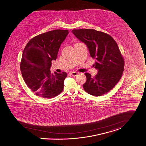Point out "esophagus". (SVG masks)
<instances>
[{"label":"esophagus","instance_id":"1","mask_svg":"<svg viewBox=\"0 0 146 146\" xmlns=\"http://www.w3.org/2000/svg\"><path fill=\"white\" fill-rule=\"evenodd\" d=\"M70 74L72 76H77L78 73L76 72H70Z\"/></svg>","mask_w":146,"mask_h":146}]
</instances>
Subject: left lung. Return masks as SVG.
I'll list each match as a JSON object with an SVG mask.
<instances>
[{
    "instance_id": "1",
    "label": "left lung",
    "mask_w": 146,
    "mask_h": 146,
    "mask_svg": "<svg viewBox=\"0 0 146 146\" xmlns=\"http://www.w3.org/2000/svg\"><path fill=\"white\" fill-rule=\"evenodd\" d=\"M72 33L86 44L91 57L96 60L94 66L98 72L94 78L85 73L84 90L98 96L109 92L118 82L124 71V61L117 43L107 33L93 29H73Z\"/></svg>"
}]
</instances>
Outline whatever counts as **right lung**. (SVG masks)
<instances>
[{
    "label": "right lung",
    "mask_w": 146,
    "mask_h": 146,
    "mask_svg": "<svg viewBox=\"0 0 146 146\" xmlns=\"http://www.w3.org/2000/svg\"><path fill=\"white\" fill-rule=\"evenodd\" d=\"M68 30L56 29L39 35L25 47L20 64L23 78L28 87L37 96L51 99L63 91L65 72L51 74V61L56 60Z\"/></svg>",
    "instance_id": "right-lung-1"
}]
</instances>
